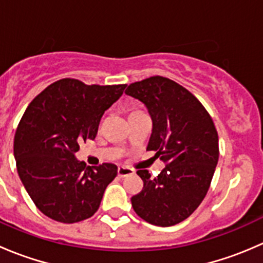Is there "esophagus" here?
<instances>
[{
	"label": "esophagus",
	"instance_id": "obj_1",
	"mask_svg": "<svg viewBox=\"0 0 263 263\" xmlns=\"http://www.w3.org/2000/svg\"><path fill=\"white\" fill-rule=\"evenodd\" d=\"M118 176L121 177V178H123V177H127V176H131V174H134V171L129 168H127V166H118Z\"/></svg>",
	"mask_w": 263,
	"mask_h": 263
}]
</instances>
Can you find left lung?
Returning a JSON list of instances; mask_svg holds the SVG:
<instances>
[{"instance_id": "8db88e82", "label": "left lung", "mask_w": 263, "mask_h": 263, "mask_svg": "<svg viewBox=\"0 0 263 263\" xmlns=\"http://www.w3.org/2000/svg\"><path fill=\"white\" fill-rule=\"evenodd\" d=\"M126 94L146 105L153 119L147 150L166 164L153 178L137 171L144 188L131 198L135 213L158 227L187 219L205 198L219 160V137L208 110L182 85L163 76L134 82Z\"/></svg>"}]
</instances>
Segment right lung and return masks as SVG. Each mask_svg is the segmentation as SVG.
Segmentation results:
<instances>
[{
  "label": "right lung",
  "mask_w": 263,
  "mask_h": 263,
  "mask_svg": "<svg viewBox=\"0 0 263 263\" xmlns=\"http://www.w3.org/2000/svg\"><path fill=\"white\" fill-rule=\"evenodd\" d=\"M124 87L62 79L28 105L15 132L14 155L26 192L46 216L72 224L98 211L117 165L86 166L75 153L79 142L95 139L100 118Z\"/></svg>",
  "instance_id": "1"
}]
</instances>
